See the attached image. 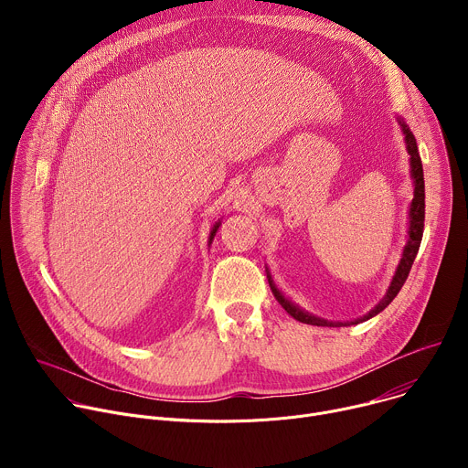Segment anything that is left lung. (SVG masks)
Listing matches in <instances>:
<instances>
[{
	"instance_id": "8db88e82",
	"label": "left lung",
	"mask_w": 468,
	"mask_h": 468,
	"mask_svg": "<svg viewBox=\"0 0 468 468\" xmlns=\"http://www.w3.org/2000/svg\"><path fill=\"white\" fill-rule=\"evenodd\" d=\"M398 123L399 127H402L404 131V137H406V148H408V154H410V165H411V177H413V183H415V197L411 202V207H410V231H408V244L404 246V253H402V259H399L398 262V269L392 276V282L383 296V300L370 311L367 313L365 316L357 318V320H350V322H327L324 318H318L314 314H309L307 311L300 309L298 305H294L289 298L283 296V292L276 287L274 280L271 274L269 276V283H271V289L276 296V300L282 303V307L292 316L296 318L298 322H303V324H311V325H329V327H341V325H352V324H359V322H365L372 316H376L378 313H381L394 298L396 294L399 292V289L404 287L408 276H410V271L413 266V261L419 253V248H420V240H422V233H424V209H426V202H424V170H422V161H420V154H419V148H417V139L411 133L410 125L404 122V118H398ZM269 272V271H266Z\"/></svg>"
}]
</instances>
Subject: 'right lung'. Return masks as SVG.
Segmentation results:
<instances>
[{
  "label": "right lung",
  "instance_id": "right-lung-1",
  "mask_svg": "<svg viewBox=\"0 0 468 468\" xmlns=\"http://www.w3.org/2000/svg\"><path fill=\"white\" fill-rule=\"evenodd\" d=\"M218 228H220V220L213 226V229H211V235H209V244L213 242V239H215V235H217V231H218Z\"/></svg>",
  "mask_w": 468,
  "mask_h": 468
}]
</instances>
